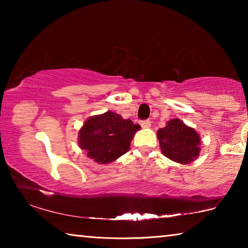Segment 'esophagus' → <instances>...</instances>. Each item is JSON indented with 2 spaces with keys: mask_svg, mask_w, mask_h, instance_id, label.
<instances>
[{
  "mask_svg": "<svg viewBox=\"0 0 248 248\" xmlns=\"http://www.w3.org/2000/svg\"><path fill=\"white\" fill-rule=\"evenodd\" d=\"M140 124H141V127H142V128L148 129V128H150V127H151V121H150L149 119H146V120H141V121H140Z\"/></svg>",
  "mask_w": 248,
  "mask_h": 248,
  "instance_id": "esophagus-1",
  "label": "esophagus"
}]
</instances>
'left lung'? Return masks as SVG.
<instances>
[{
    "label": "left lung",
    "mask_w": 248,
    "mask_h": 248,
    "mask_svg": "<svg viewBox=\"0 0 248 248\" xmlns=\"http://www.w3.org/2000/svg\"><path fill=\"white\" fill-rule=\"evenodd\" d=\"M157 139L163 154L180 164H188L199 155V134L179 119L167 123L157 131Z\"/></svg>",
    "instance_id": "8db88e82"
}]
</instances>
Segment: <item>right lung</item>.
Instances as JSON below:
<instances>
[{"label":"right lung","instance_id":"1","mask_svg":"<svg viewBox=\"0 0 248 248\" xmlns=\"http://www.w3.org/2000/svg\"><path fill=\"white\" fill-rule=\"evenodd\" d=\"M140 128L112 111L91 117L78 132L79 148L95 162L108 164L128 152L130 142Z\"/></svg>","mask_w":248,"mask_h":248}]
</instances>
